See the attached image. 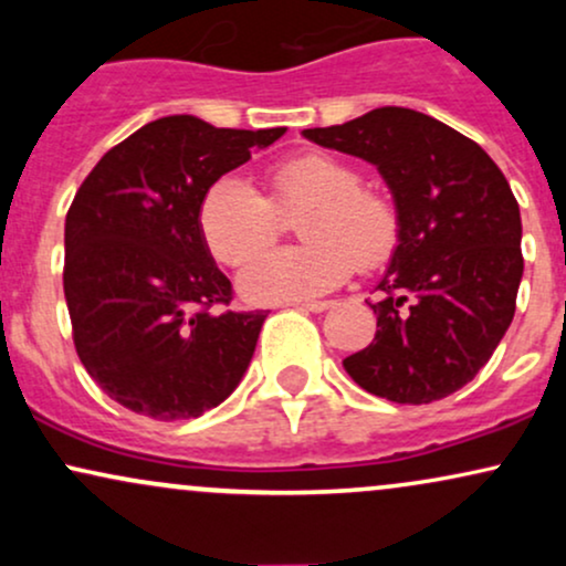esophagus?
I'll list each match as a JSON object with an SVG mask.
<instances>
[{
  "instance_id": "esophagus-1",
  "label": "esophagus",
  "mask_w": 566,
  "mask_h": 566,
  "mask_svg": "<svg viewBox=\"0 0 566 566\" xmlns=\"http://www.w3.org/2000/svg\"><path fill=\"white\" fill-rule=\"evenodd\" d=\"M329 305H333L329 301H314V303H301V308L311 311V314H322V311H327Z\"/></svg>"
}]
</instances>
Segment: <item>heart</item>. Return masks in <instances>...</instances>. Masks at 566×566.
Masks as SVG:
<instances>
[{"mask_svg": "<svg viewBox=\"0 0 566 566\" xmlns=\"http://www.w3.org/2000/svg\"><path fill=\"white\" fill-rule=\"evenodd\" d=\"M303 206L298 235L304 244L250 258L237 276L244 301H314L340 287L354 263L378 269L396 252L401 237L396 205L382 191L361 186L359 170L333 154H303L276 165L269 197L237 175L218 178L201 199L199 229L212 255L233 265L273 241L281 216Z\"/></svg>", "mask_w": 566, "mask_h": 566, "instance_id": "b5f03b06", "label": "heart"}]
</instances>
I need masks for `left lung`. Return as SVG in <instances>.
<instances>
[{"label":"left lung","mask_w":566,"mask_h":566,"mask_svg":"<svg viewBox=\"0 0 566 566\" xmlns=\"http://www.w3.org/2000/svg\"><path fill=\"white\" fill-rule=\"evenodd\" d=\"M303 135L378 167L401 220L369 303L378 333L343 367L396 405L454 394L490 361L516 311L522 216L509 180L479 143L412 108L382 106Z\"/></svg>","instance_id":"left-lung-1"}]
</instances>
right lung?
Listing matches in <instances>:
<instances>
[{"label":"right lung","mask_w":566,"mask_h":566,"mask_svg":"<svg viewBox=\"0 0 566 566\" xmlns=\"http://www.w3.org/2000/svg\"><path fill=\"white\" fill-rule=\"evenodd\" d=\"M284 135L161 116L93 167L66 216L63 292L84 369L154 420L199 418L250 367L269 311H218L231 282L199 229L220 175Z\"/></svg>","instance_id":"obj_1"}]
</instances>
